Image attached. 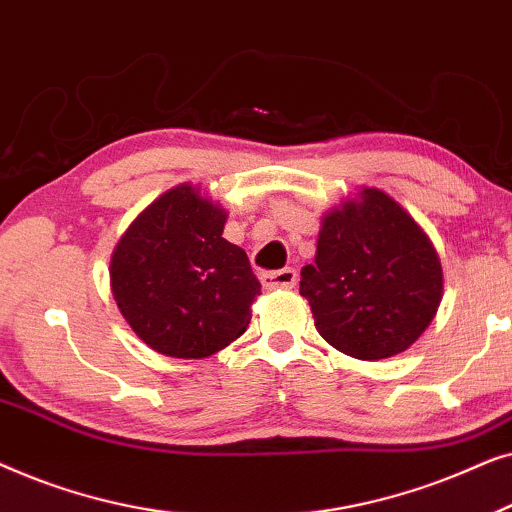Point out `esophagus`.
I'll use <instances>...</instances> for the list:
<instances>
[{
	"label": "esophagus",
	"mask_w": 512,
	"mask_h": 512,
	"mask_svg": "<svg viewBox=\"0 0 512 512\" xmlns=\"http://www.w3.org/2000/svg\"><path fill=\"white\" fill-rule=\"evenodd\" d=\"M261 282L268 291H275V289H293L298 282V272L293 268H282V270H275V272H263L261 275Z\"/></svg>",
	"instance_id": "obj_1"
}]
</instances>
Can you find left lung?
<instances>
[{
    "mask_svg": "<svg viewBox=\"0 0 512 512\" xmlns=\"http://www.w3.org/2000/svg\"><path fill=\"white\" fill-rule=\"evenodd\" d=\"M300 296L328 345L361 361L401 354L426 331L443 298L429 235L380 188H361L321 221Z\"/></svg>",
    "mask_w": 512,
    "mask_h": 512,
    "instance_id": "obj_1",
    "label": "left lung"
}]
</instances>
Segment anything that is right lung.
<instances>
[{"label": "right lung", "mask_w": 512, "mask_h": 512, "mask_svg": "<svg viewBox=\"0 0 512 512\" xmlns=\"http://www.w3.org/2000/svg\"><path fill=\"white\" fill-rule=\"evenodd\" d=\"M226 212L200 188L174 186L151 202L111 254V293L132 331L158 354L205 359L247 331L261 282Z\"/></svg>", "instance_id": "1"}]
</instances>
